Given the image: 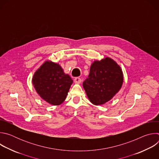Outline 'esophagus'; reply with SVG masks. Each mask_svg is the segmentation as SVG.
Segmentation results:
<instances>
[{"label": "esophagus", "instance_id": "1", "mask_svg": "<svg viewBox=\"0 0 159 159\" xmlns=\"http://www.w3.org/2000/svg\"><path fill=\"white\" fill-rule=\"evenodd\" d=\"M81 82H82V80H81V79L79 77H76V78L74 79L75 84H80Z\"/></svg>", "mask_w": 159, "mask_h": 159}]
</instances>
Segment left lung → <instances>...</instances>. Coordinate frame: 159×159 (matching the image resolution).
<instances>
[{
  "instance_id": "obj_1",
  "label": "left lung",
  "mask_w": 159,
  "mask_h": 159,
  "mask_svg": "<svg viewBox=\"0 0 159 159\" xmlns=\"http://www.w3.org/2000/svg\"><path fill=\"white\" fill-rule=\"evenodd\" d=\"M123 83L121 68L114 60L106 57L95 60L91 64L89 75L83 82V87L90 102L99 106L114 97Z\"/></svg>"
}]
</instances>
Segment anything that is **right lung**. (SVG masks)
I'll return each instance as SVG.
<instances>
[{
    "mask_svg": "<svg viewBox=\"0 0 159 159\" xmlns=\"http://www.w3.org/2000/svg\"><path fill=\"white\" fill-rule=\"evenodd\" d=\"M32 83L44 101L58 106L65 100L73 80L69 74L64 73L58 63L47 60L34 72Z\"/></svg>",
    "mask_w": 159,
    "mask_h": 159,
    "instance_id": "add662e5",
    "label": "right lung"
}]
</instances>
